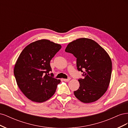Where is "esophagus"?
Here are the masks:
<instances>
[{
    "label": "esophagus",
    "instance_id": "34e87169",
    "mask_svg": "<svg viewBox=\"0 0 128 128\" xmlns=\"http://www.w3.org/2000/svg\"><path fill=\"white\" fill-rule=\"evenodd\" d=\"M70 80V78H68V79H64V82H68V81Z\"/></svg>",
    "mask_w": 128,
    "mask_h": 128
}]
</instances>
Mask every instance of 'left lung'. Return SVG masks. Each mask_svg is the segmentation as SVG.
<instances>
[{
    "label": "left lung",
    "instance_id": "1",
    "mask_svg": "<svg viewBox=\"0 0 128 128\" xmlns=\"http://www.w3.org/2000/svg\"><path fill=\"white\" fill-rule=\"evenodd\" d=\"M65 51L77 58V69L85 76L78 80L80 88L74 92L75 96L84 103L98 100L107 90L110 81L112 63L109 54L97 42L86 38L69 42Z\"/></svg>",
    "mask_w": 128,
    "mask_h": 128
}]
</instances>
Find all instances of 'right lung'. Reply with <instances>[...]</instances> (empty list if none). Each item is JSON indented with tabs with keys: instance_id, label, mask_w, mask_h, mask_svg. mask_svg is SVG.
Wrapping results in <instances>:
<instances>
[{
	"instance_id": "right-lung-1",
	"label": "right lung",
	"mask_w": 128,
	"mask_h": 128,
	"mask_svg": "<svg viewBox=\"0 0 128 128\" xmlns=\"http://www.w3.org/2000/svg\"><path fill=\"white\" fill-rule=\"evenodd\" d=\"M61 45L48 40L30 43L23 50L14 69L16 83L26 97L42 102L55 94L60 80L48 75L52 70L50 61Z\"/></svg>"
}]
</instances>
